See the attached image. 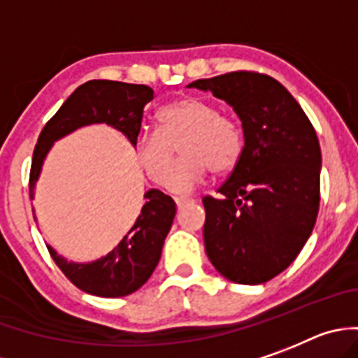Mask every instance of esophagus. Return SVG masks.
Returning <instances> with one entry per match:
<instances>
[{
  "label": "esophagus",
  "mask_w": 358,
  "mask_h": 358,
  "mask_svg": "<svg viewBox=\"0 0 358 358\" xmlns=\"http://www.w3.org/2000/svg\"><path fill=\"white\" fill-rule=\"evenodd\" d=\"M176 205H178V208H182L183 205H189V203H194V199L192 198H175Z\"/></svg>",
  "instance_id": "1"
}]
</instances>
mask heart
<instances>
[{"instance_id": "heart-1", "label": "heart", "mask_w": 358, "mask_h": 358, "mask_svg": "<svg viewBox=\"0 0 358 358\" xmlns=\"http://www.w3.org/2000/svg\"><path fill=\"white\" fill-rule=\"evenodd\" d=\"M155 121L157 131H146L135 139V155L153 182L162 185L168 180L166 185L171 192H191L208 171L224 175L241 162L243 128L208 99L198 96L175 99L159 108ZM178 143L184 157L173 168Z\"/></svg>"}]
</instances>
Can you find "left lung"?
Wrapping results in <instances>:
<instances>
[{"instance_id":"8db88e82","label":"left lung","mask_w":358,"mask_h":358,"mask_svg":"<svg viewBox=\"0 0 358 358\" xmlns=\"http://www.w3.org/2000/svg\"><path fill=\"white\" fill-rule=\"evenodd\" d=\"M189 87L228 101L243 121L241 162L205 196V251L224 278L257 285L287 269L320 210L321 148L310 119L280 82L231 71Z\"/></svg>"}]
</instances>
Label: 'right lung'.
<instances>
[{"instance_id":"right-lung-1","label":"right lung","mask_w":358,"mask_h":358,"mask_svg":"<svg viewBox=\"0 0 358 358\" xmlns=\"http://www.w3.org/2000/svg\"><path fill=\"white\" fill-rule=\"evenodd\" d=\"M153 89L137 83L91 80L64 101L57 114L44 124L34 150L30 167V198L48 150L69 131L92 123H107L127 135L135 146L141 131L146 103L153 99ZM146 205L123 241L107 257L91 264H73L50 250L53 262L73 285L101 298H121L135 292L148 282L162 253L164 239L171 230L176 205L171 196L159 189L144 194Z\"/></svg>"}]
</instances>
